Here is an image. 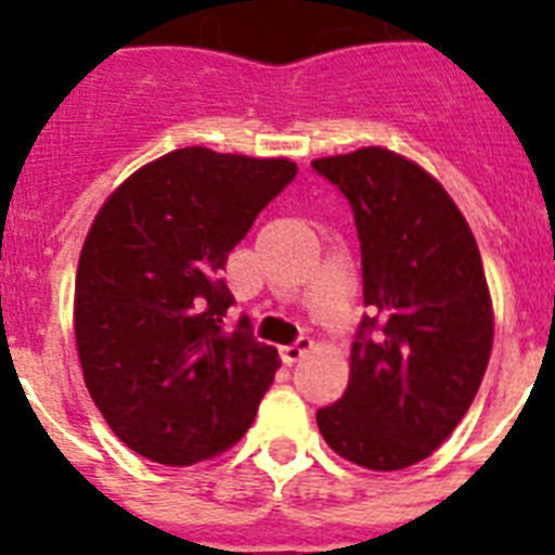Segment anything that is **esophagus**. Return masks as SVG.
<instances>
[{"label": "esophagus", "mask_w": 555, "mask_h": 555, "mask_svg": "<svg viewBox=\"0 0 555 555\" xmlns=\"http://www.w3.org/2000/svg\"><path fill=\"white\" fill-rule=\"evenodd\" d=\"M311 347H313L311 338L300 336V338H297V341H294V345L281 347V358H283V361H286V364H297V361H302V358H306L308 352H311Z\"/></svg>", "instance_id": "obj_1"}]
</instances>
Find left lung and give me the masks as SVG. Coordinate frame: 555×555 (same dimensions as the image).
Returning a JSON list of instances; mask_svg holds the SVG:
<instances>
[{
	"mask_svg": "<svg viewBox=\"0 0 555 555\" xmlns=\"http://www.w3.org/2000/svg\"><path fill=\"white\" fill-rule=\"evenodd\" d=\"M311 166L350 199L370 306L347 391L317 425L358 467L405 469L453 434L487 372L494 313L478 244L444 185L397 152L361 146Z\"/></svg>",
	"mask_w": 555,
	"mask_h": 555,
	"instance_id": "obj_1",
	"label": "left lung"
}]
</instances>
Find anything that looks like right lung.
<instances>
[{"label": "right lung", "mask_w": 555, "mask_h": 555, "mask_svg": "<svg viewBox=\"0 0 555 555\" xmlns=\"http://www.w3.org/2000/svg\"><path fill=\"white\" fill-rule=\"evenodd\" d=\"M297 164L183 146L113 191L82 244L75 338L88 395L130 450L189 467L233 448L278 350L249 322L224 331L228 253Z\"/></svg>", "instance_id": "obj_1"}]
</instances>
